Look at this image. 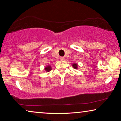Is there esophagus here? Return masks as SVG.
I'll return each instance as SVG.
<instances>
[{
  "label": "esophagus",
  "mask_w": 121,
  "mask_h": 121,
  "mask_svg": "<svg viewBox=\"0 0 121 121\" xmlns=\"http://www.w3.org/2000/svg\"><path fill=\"white\" fill-rule=\"evenodd\" d=\"M60 59L61 60H64V57H60Z\"/></svg>",
  "instance_id": "esophagus-1"
}]
</instances>
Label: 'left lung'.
<instances>
[{
    "instance_id": "8db88e82",
    "label": "left lung",
    "mask_w": 121,
    "mask_h": 121,
    "mask_svg": "<svg viewBox=\"0 0 121 121\" xmlns=\"http://www.w3.org/2000/svg\"><path fill=\"white\" fill-rule=\"evenodd\" d=\"M72 67H73V68L77 69H78V64L77 63H73L72 64Z\"/></svg>"
}]
</instances>
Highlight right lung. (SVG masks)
Wrapping results in <instances>:
<instances>
[{"mask_svg": "<svg viewBox=\"0 0 121 121\" xmlns=\"http://www.w3.org/2000/svg\"><path fill=\"white\" fill-rule=\"evenodd\" d=\"M51 70H52V68H51V65H48L46 66V67H44V70H45L46 72H48Z\"/></svg>", "mask_w": 121, "mask_h": 121, "instance_id": "add662e5", "label": "right lung"}]
</instances>
